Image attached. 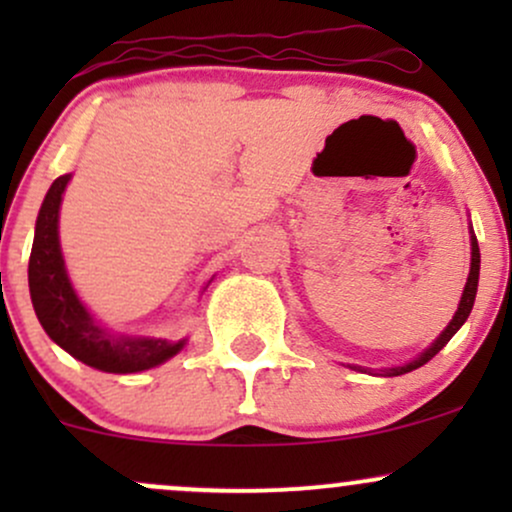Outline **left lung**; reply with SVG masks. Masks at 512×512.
Listing matches in <instances>:
<instances>
[{
  "instance_id": "1",
  "label": "left lung",
  "mask_w": 512,
  "mask_h": 512,
  "mask_svg": "<svg viewBox=\"0 0 512 512\" xmlns=\"http://www.w3.org/2000/svg\"><path fill=\"white\" fill-rule=\"evenodd\" d=\"M469 243H472V260H469V276H467V284H464L462 298H460V303H457L455 315H452V320L448 322V327H445V330L440 332L436 339H433V344L428 346V349L421 351V354L416 356V358H411L409 363H404V366L385 368V370H380V373H375V370H370V368H361V366H349V368L361 370V373H370V375H383V378H395V375L411 373V370H416V368L424 366V363L431 361V358L436 356L438 351L443 349V346L448 344L452 337H455L457 330H460V327L464 325V322H467L469 313H472V308H474V298H477V289H479V267H481V255H479V243H477V236H474L472 228H469Z\"/></svg>"
}]
</instances>
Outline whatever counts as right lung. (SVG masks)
Segmentation results:
<instances>
[{
    "mask_svg": "<svg viewBox=\"0 0 512 512\" xmlns=\"http://www.w3.org/2000/svg\"><path fill=\"white\" fill-rule=\"evenodd\" d=\"M69 180L72 173L52 182L35 221L28 262V289L35 315L52 342L76 361L103 373H142L161 366L185 349L187 339L170 342L161 337L110 332L91 315L72 286L60 245V207Z\"/></svg>",
    "mask_w": 512,
    "mask_h": 512,
    "instance_id": "obj_1",
    "label": "right lung"
}]
</instances>
